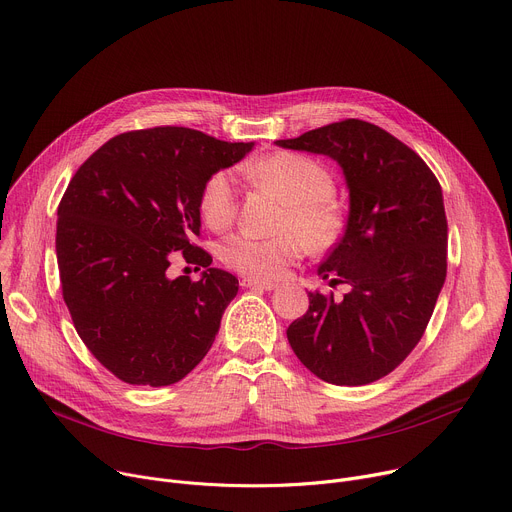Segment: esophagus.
Segmentation results:
<instances>
[{"label":"esophagus","instance_id":"1","mask_svg":"<svg viewBox=\"0 0 512 512\" xmlns=\"http://www.w3.org/2000/svg\"><path fill=\"white\" fill-rule=\"evenodd\" d=\"M242 287H244V289H258V291H274V289H276V282L246 276V278H242Z\"/></svg>","mask_w":512,"mask_h":512}]
</instances>
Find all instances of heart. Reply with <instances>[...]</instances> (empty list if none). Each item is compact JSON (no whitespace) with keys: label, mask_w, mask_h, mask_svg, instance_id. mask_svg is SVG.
<instances>
[{"label":"heart","mask_w":512,"mask_h":512,"mask_svg":"<svg viewBox=\"0 0 512 512\" xmlns=\"http://www.w3.org/2000/svg\"><path fill=\"white\" fill-rule=\"evenodd\" d=\"M246 177L285 201L282 234L260 238L240 232L227 238L219 256L225 266L250 278H278L309 250L327 252L344 234L346 215L333 197L335 181L329 170L299 152H274L250 164ZM238 211V191L227 170L209 175L199 193V213L215 232L230 227Z\"/></svg>","instance_id":"1"}]
</instances>
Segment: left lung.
<instances>
[{
	"instance_id": "1",
	"label": "left lung",
	"mask_w": 512,
	"mask_h": 512,
	"mask_svg": "<svg viewBox=\"0 0 512 512\" xmlns=\"http://www.w3.org/2000/svg\"><path fill=\"white\" fill-rule=\"evenodd\" d=\"M278 146L325 154L350 189L346 232L319 266L342 301L309 293V309L287 337L317 378L370 384L419 344L447 272V219L441 185L425 160L364 120L335 122Z\"/></svg>"
}]
</instances>
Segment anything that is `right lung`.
I'll list each match as a JSON object with an SVG mask.
<instances>
[{
    "label": "right lung",
    "instance_id": "1",
    "mask_svg": "<svg viewBox=\"0 0 512 512\" xmlns=\"http://www.w3.org/2000/svg\"><path fill=\"white\" fill-rule=\"evenodd\" d=\"M252 146L177 126L134 130L105 142L71 179L56 221L63 299L83 344L113 376L168 386L209 352L238 278L211 268L193 242L199 193ZM179 253L204 268L199 281L167 276Z\"/></svg>",
    "mask_w": 512,
    "mask_h": 512
}]
</instances>
